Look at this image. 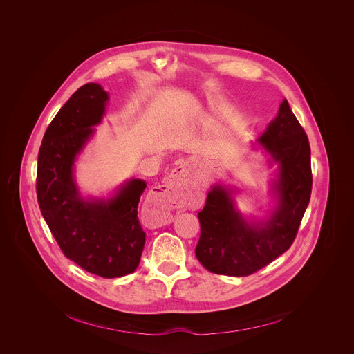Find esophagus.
Here are the masks:
<instances>
[{
  "instance_id": "esophagus-1",
  "label": "esophagus",
  "mask_w": 354,
  "mask_h": 354,
  "mask_svg": "<svg viewBox=\"0 0 354 354\" xmlns=\"http://www.w3.org/2000/svg\"><path fill=\"white\" fill-rule=\"evenodd\" d=\"M185 169L183 166L176 167L167 177L166 183L159 188V192L155 194L151 202L159 205L163 211H169L178 204V195L184 187ZM163 218V216H159Z\"/></svg>"
}]
</instances>
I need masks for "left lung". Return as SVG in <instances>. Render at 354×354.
Returning <instances> with one entry per match:
<instances>
[{
  "instance_id": "obj_1",
  "label": "left lung",
  "mask_w": 354,
  "mask_h": 354,
  "mask_svg": "<svg viewBox=\"0 0 354 354\" xmlns=\"http://www.w3.org/2000/svg\"><path fill=\"white\" fill-rule=\"evenodd\" d=\"M257 142L279 165L274 183L278 204L267 221L248 222L234 207L233 191L212 187L198 214L201 239L195 253L214 274L247 277L286 252L310 199V147L286 100Z\"/></svg>"
}]
</instances>
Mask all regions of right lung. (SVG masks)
I'll return each instance as SVG.
<instances>
[{
    "label": "right lung",
    "instance_id": "obj_1",
    "mask_svg": "<svg viewBox=\"0 0 354 354\" xmlns=\"http://www.w3.org/2000/svg\"><path fill=\"white\" fill-rule=\"evenodd\" d=\"M107 100L100 84L88 83L55 114L38 153L37 198L62 253L91 274L117 278L133 272L140 263L146 233L138 205L147 184L133 178L107 201H84L72 173Z\"/></svg>",
    "mask_w": 354,
    "mask_h": 354
}]
</instances>
